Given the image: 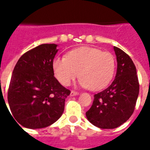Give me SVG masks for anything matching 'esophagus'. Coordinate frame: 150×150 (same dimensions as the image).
Instances as JSON below:
<instances>
[{
    "instance_id": "esophagus-1",
    "label": "esophagus",
    "mask_w": 150,
    "mask_h": 150,
    "mask_svg": "<svg viewBox=\"0 0 150 150\" xmlns=\"http://www.w3.org/2000/svg\"><path fill=\"white\" fill-rule=\"evenodd\" d=\"M79 93L77 91H74V90H72V91L71 92V96H77V95H79Z\"/></svg>"
}]
</instances>
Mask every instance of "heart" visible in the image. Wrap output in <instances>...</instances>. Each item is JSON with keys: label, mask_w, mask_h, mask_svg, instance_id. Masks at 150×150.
<instances>
[{"label": "heart", "mask_w": 150, "mask_h": 150, "mask_svg": "<svg viewBox=\"0 0 150 150\" xmlns=\"http://www.w3.org/2000/svg\"><path fill=\"white\" fill-rule=\"evenodd\" d=\"M115 58L98 48L82 47L71 50L66 57H57L53 69L57 79L68 86L79 75L80 86L98 90L107 86L115 71Z\"/></svg>", "instance_id": "1"}]
</instances>
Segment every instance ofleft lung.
<instances>
[{
    "instance_id": "8db88e82",
    "label": "left lung",
    "mask_w": 150,
    "mask_h": 150,
    "mask_svg": "<svg viewBox=\"0 0 150 150\" xmlns=\"http://www.w3.org/2000/svg\"><path fill=\"white\" fill-rule=\"evenodd\" d=\"M117 68L115 79L104 90L94 95L86 113L90 123L103 129H113L128 121L135 110L139 93L136 68L131 57L114 47Z\"/></svg>"
}]
</instances>
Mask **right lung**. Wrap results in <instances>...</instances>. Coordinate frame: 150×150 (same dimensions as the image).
I'll list each match as a JSON object with an SVG mask.
<instances>
[{
  "instance_id": "add662e5",
  "label": "right lung",
  "mask_w": 150,
  "mask_h": 150,
  "mask_svg": "<svg viewBox=\"0 0 150 150\" xmlns=\"http://www.w3.org/2000/svg\"><path fill=\"white\" fill-rule=\"evenodd\" d=\"M57 47L54 43H46L27 51L13 70L8 104L18 125L25 128H46L63 114L65 99L71 92L54 76Z\"/></svg>"
}]
</instances>
